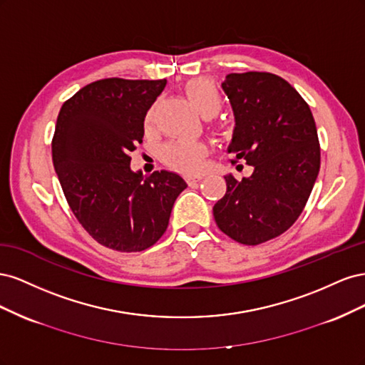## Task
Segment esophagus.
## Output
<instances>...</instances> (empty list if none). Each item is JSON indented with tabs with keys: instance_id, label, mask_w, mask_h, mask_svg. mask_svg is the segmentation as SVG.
<instances>
[{
	"instance_id": "34e87169",
	"label": "esophagus",
	"mask_w": 365,
	"mask_h": 365,
	"mask_svg": "<svg viewBox=\"0 0 365 365\" xmlns=\"http://www.w3.org/2000/svg\"><path fill=\"white\" fill-rule=\"evenodd\" d=\"M201 180H202V175H196V176H189V178H187V182L192 185V184L201 181Z\"/></svg>"
}]
</instances>
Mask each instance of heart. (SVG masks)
Here are the masks:
<instances>
[{"label": "heart", "instance_id": "1", "mask_svg": "<svg viewBox=\"0 0 365 365\" xmlns=\"http://www.w3.org/2000/svg\"><path fill=\"white\" fill-rule=\"evenodd\" d=\"M185 94L193 106L205 118H212L222 109V94L219 88L210 79H193L185 85ZM155 105L149 108L145 115V125L149 128L155 120ZM208 155V148L201 141H172L163 148V160L170 168L184 172L196 173L204 168V161Z\"/></svg>", "mask_w": 365, "mask_h": 365}]
</instances>
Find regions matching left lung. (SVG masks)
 Wrapping results in <instances>:
<instances>
[{"label": "left lung", "instance_id": "1", "mask_svg": "<svg viewBox=\"0 0 365 365\" xmlns=\"http://www.w3.org/2000/svg\"><path fill=\"white\" fill-rule=\"evenodd\" d=\"M222 90L236 126L231 163L252 165L248 178L225 175L227 193L213 207L217 227L244 245L284 233L312 192L319 172V143L311 108L280 76L231 73Z\"/></svg>", "mask_w": 365, "mask_h": 365}]
</instances>
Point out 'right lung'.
Returning a JSON list of instances; mask_svg holds the SVG:
<instances>
[{"label":"right lung","mask_w":365,"mask_h":365,"mask_svg":"<svg viewBox=\"0 0 365 365\" xmlns=\"http://www.w3.org/2000/svg\"><path fill=\"white\" fill-rule=\"evenodd\" d=\"M168 81L111 77L83 86L61 108L53 165L71 212L98 244L121 252L152 247L169 225L187 184L161 170H130L145 115Z\"/></svg>","instance_id":"obj_1"}]
</instances>
